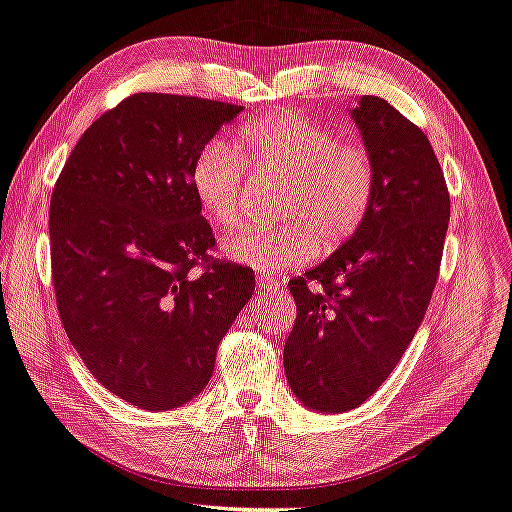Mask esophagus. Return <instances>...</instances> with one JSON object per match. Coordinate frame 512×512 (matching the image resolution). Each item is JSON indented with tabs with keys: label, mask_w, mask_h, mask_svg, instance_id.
Listing matches in <instances>:
<instances>
[{
	"label": "esophagus",
	"mask_w": 512,
	"mask_h": 512,
	"mask_svg": "<svg viewBox=\"0 0 512 512\" xmlns=\"http://www.w3.org/2000/svg\"><path fill=\"white\" fill-rule=\"evenodd\" d=\"M256 286H258V290H277L281 283H279V279L277 277H270V274H258L256 277Z\"/></svg>",
	"instance_id": "obj_1"
}]
</instances>
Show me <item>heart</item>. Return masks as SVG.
<instances>
[{
    "label": "heart",
    "mask_w": 512,
    "mask_h": 512,
    "mask_svg": "<svg viewBox=\"0 0 512 512\" xmlns=\"http://www.w3.org/2000/svg\"><path fill=\"white\" fill-rule=\"evenodd\" d=\"M281 183L279 229H245L224 242V256L261 274L304 265L318 247L332 251L355 235L373 208L377 169L368 148L338 141L304 114L281 112L247 123L238 151L212 139L194 157L192 194L208 222L231 229L242 219L249 176Z\"/></svg>",
    "instance_id": "obj_1"
}]
</instances>
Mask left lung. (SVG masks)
Instances as JSON below:
<instances>
[{"label":"left lung","instance_id":"left-lung-1","mask_svg":"<svg viewBox=\"0 0 512 512\" xmlns=\"http://www.w3.org/2000/svg\"><path fill=\"white\" fill-rule=\"evenodd\" d=\"M377 190L361 229L288 283L297 320L283 345L290 391L313 412L355 410L387 380L435 288L451 201L428 137L387 100L350 112Z\"/></svg>","mask_w":512,"mask_h":512}]
</instances>
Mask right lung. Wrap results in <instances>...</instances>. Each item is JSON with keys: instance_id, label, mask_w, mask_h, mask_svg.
I'll list each match as a JSON object with an SVG mask.
<instances>
[{"instance_id": "right-lung-1", "label": "right lung", "mask_w": 512, "mask_h": 512, "mask_svg": "<svg viewBox=\"0 0 512 512\" xmlns=\"http://www.w3.org/2000/svg\"><path fill=\"white\" fill-rule=\"evenodd\" d=\"M242 107L137 93L84 132L50 201L59 316L91 375L141 410L206 389L217 345L254 295V270L210 263L194 157ZM208 262L192 280L189 270Z\"/></svg>"}]
</instances>
